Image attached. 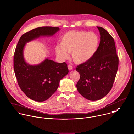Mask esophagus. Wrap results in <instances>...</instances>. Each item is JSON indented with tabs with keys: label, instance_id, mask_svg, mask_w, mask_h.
Returning a JSON list of instances; mask_svg holds the SVG:
<instances>
[{
	"label": "esophagus",
	"instance_id": "1",
	"mask_svg": "<svg viewBox=\"0 0 134 134\" xmlns=\"http://www.w3.org/2000/svg\"><path fill=\"white\" fill-rule=\"evenodd\" d=\"M68 68L69 70H71L72 69V68H73L72 66L71 65H68Z\"/></svg>",
	"mask_w": 134,
	"mask_h": 134
}]
</instances>
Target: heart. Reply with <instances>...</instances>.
<instances>
[{"mask_svg":"<svg viewBox=\"0 0 134 134\" xmlns=\"http://www.w3.org/2000/svg\"><path fill=\"white\" fill-rule=\"evenodd\" d=\"M61 48L57 46L55 52L62 59L68 58L71 53L72 58L77 64L85 63L96 54L99 44L98 35L94 33L81 31H71L66 33L60 39Z\"/></svg>","mask_w":134,"mask_h":134,"instance_id":"b5f03b06","label":"heart"}]
</instances>
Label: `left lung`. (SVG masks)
<instances>
[{
  "mask_svg": "<svg viewBox=\"0 0 134 134\" xmlns=\"http://www.w3.org/2000/svg\"><path fill=\"white\" fill-rule=\"evenodd\" d=\"M100 42L94 56L76 68L80 74L76 87L79 93L91 101L100 100L111 90L119 67L114 38L102 27L97 26Z\"/></svg>",
  "mask_w": 134,
  "mask_h": 134,
  "instance_id": "8db88e82",
  "label": "left lung"
}]
</instances>
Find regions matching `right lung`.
Listing matches in <instances>:
<instances>
[{
    "mask_svg": "<svg viewBox=\"0 0 134 134\" xmlns=\"http://www.w3.org/2000/svg\"><path fill=\"white\" fill-rule=\"evenodd\" d=\"M58 27L42 26L24 33L20 38L13 56V68L21 90L31 100L42 102L47 100L57 90L59 81L68 73L67 64L46 59L38 65L27 64L23 56L26 42L40 36L52 35Z\"/></svg>",
    "mask_w": 134,
    "mask_h": 134,
    "instance_id": "1",
    "label": "right lung"
}]
</instances>
